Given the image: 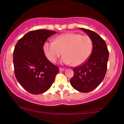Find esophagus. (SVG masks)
<instances>
[{
  "label": "esophagus",
  "mask_w": 124,
  "mask_h": 124,
  "mask_svg": "<svg viewBox=\"0 0 124 124\" xmlns=\"http://www.w3.org/2000/svg\"><path fill=\"white\" fill-rule=\"evenodd\" d=\"M59 70H60V71H64V70H65V68H59Z\"/></svg>",
  "instance_id": "esophagus-1"
}]
</instances>
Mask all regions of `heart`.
I'll return each mask as SVG.
<instances>
[{"instance_id":"b5f03b06","label":"heart","mask_w":124,"mask_h":124,"mask_svg":"<svg viewBox=\"0 0 124 124\" xmlns=\"http://www.w3.org/2000/svg\"><path fill=\"white\" fill-rule=\"evenodd\" d=\"M43 50L45 56L52 63H56L63 54V63L78 66L85 63L90 56L93 42L88 35L66 32L56 37L54 42H45Z\"/></svg>"}]
</instances>
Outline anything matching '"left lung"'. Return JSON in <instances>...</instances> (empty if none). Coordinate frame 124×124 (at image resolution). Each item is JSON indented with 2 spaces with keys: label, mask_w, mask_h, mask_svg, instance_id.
<instances>
[{
  "label": "left lung",
  "mask_w": 124,
  "mask_h": 124,
  "mask_svg": "<svg viewBox=\"0 0 124 124\" xmlns=\"http://www.w3.org/2000/svg\"><path fill=\"white\" fill-rule=\"evenodd\" d=\"M93 42V50L89 59L82 65L73 68L74 75L70 83L82 93L94 90L102 82L107 69L109 52L104 40L94 31L81 28Z\"/></svg>",
  "instance_id": "left-lung-1"
}]
</instances>
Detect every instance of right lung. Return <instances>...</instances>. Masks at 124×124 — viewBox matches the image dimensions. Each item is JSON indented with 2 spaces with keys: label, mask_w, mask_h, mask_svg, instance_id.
I'll use <instances>...</instances> for the list:
<instances>
[{
  "label": "right lung",
  "mask_w": 124,
  "mask_h": 124,
  "mask_svg": "<svg viewBox=\"0 0 124 124\" xmlns=\"http://www.w3.org/2000/svg\"><path fill=\"white\" fill-rule=\"evenodd\" d=\"M55 31L37 30L20 38L13 51L15 75L18 83L30 93L39 94L47 91L59 72V68L45 56L43 45Z\"/></svg>",
  "instance_id": "obj_1"
}]
</instances>
